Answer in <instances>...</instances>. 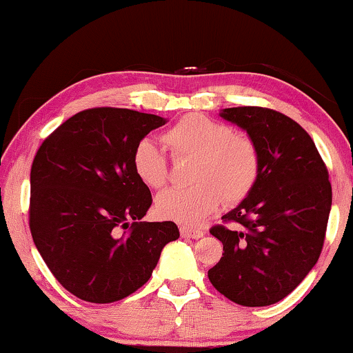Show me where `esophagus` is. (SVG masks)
Returning <instances> with one entry per match:
<instances>
[{"label":"esophagus","instance_id":"esophagus-1","mask_svg":"<svg viewBox=\"0 0 353 353\" xmlns=\"http://www.w3.org/2000/svg\"><path fill=\"white\" fill-rule=\"evenodd\" d=\"M180 233L183 238H191V239H197V238H202V236H204V231L190 228V226H181Z\"/></svg>","mask_w":353,"mask_h":353}]
</instances>
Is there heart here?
<instances>
[{
  "label": "heart",
  "instance_id": "1",
  "mask_svg": "<svg viewBox=\"0 0 353 353\" xmlns=\"http://www.w3.org/2000/svg\"><path fill=\"white\" fill-rule=\"evenodd\" d=\"M172 157H192L188 190H168L156 201L163 220L183 226H199L221 199L236 204L249 196L259 180L260 154L254 139L205 115L188 114L162 134ZM137 176L151 190H161L168 180L167 162L151 139L137 143L132 154Z\"/></svg>",
  "mask_w": 353,
  "mask_h": 353
}]
</instances>
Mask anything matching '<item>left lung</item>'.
Here are the masks:
<instances>
[{"instance_id":"obj_1","label":"left lung","mask_w":353,"mask_h":353,"mask_svg":"<svg viewBox=\"0 0 353 353\" xmlns=\"http://www.w3.org/2000/svg\"><path fill=\"white\" fill-rule=\"evenodd\" d=\"M220 117L245 130L260 154L254 190L210 234L223 257L209 270L214 288L244 307L291 294L315 267L325 243L332 191L327 168L305 130L278 110L243 105Z\"/></svg>"}]
</instances>
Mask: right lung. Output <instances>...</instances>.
<instances>
[{
    "label": "right lung",
    "instance_id": "right-lung-1",
    "mask_svg": "<svg viewBox=\"0 0 353 353\" xmlns=\"http://www.w3.org/2000/svg\"><path fill=\"white\" fill-rule=\"evenodd\" d=\"M167 120L132 109L93 108L48 137L30 170L28 225L54 278L81 301L110 303L151 278L173 221H141L152 204L137 176L138 141Z\"/></svg>",
    "mask_w": 353,
    "mask_h": 353
}]
</instances>
